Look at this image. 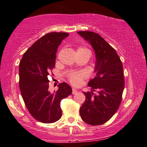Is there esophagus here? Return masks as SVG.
<instances>
[{
	"label": "esophagus",
	"mask_w": 147,
	"mask_h": 147,
	"mask_svg": "<svg viewBox=\"0 0 147 147\" xmlns=\"http://www.w3.org/2000/svg\"><path fill=\"white\" fill-rule=\"evenodd\" d=\"M72 93L73 94H77V93H78V90H76V89H75V88H72Z\"/></svg>",
	"instance_id": "34e87169"
}]
</instances>
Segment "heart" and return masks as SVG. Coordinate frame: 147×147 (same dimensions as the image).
<instances>
[{
  "label": "heart",
  "instance_id": "b5f03b06",
  "mask_svg": "<svg viewBox=\"0 0 147 147\" xmlns=\"http://www.w3.org/2000/svg\"><path fill=\"white\" fill-rule=\"evenodd\" d=\"M78 51H84V52H90L89 49L87 47H84V46H81L79 47L78 49ZM86 77L85 72H82V71H79V72H74L69 74L68 75V80H69V82L75 86H78L81 84L82 82L83 79Z\"/></svg>",
  "mask_w": 147,
  "mask_h": 147
}]
</instances>
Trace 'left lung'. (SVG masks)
<instances>
[{
	"label": "left lung",
	"mask_w": 147,
	"mask_h": 147,
	"mask_svg": "<svg viewBox=\"0 0 147 147\" xmlns=\"http://www.w3.org/2000/svg\"><path fill=\"white\" fill-rule=\"evenodd\" d=\"M78 33L95 52L96 77L87 85L98 92H84L86 99L80 107V116L87 124L101 125L112 118L121 104L124 88L122 63L115 49L99 34L91 31Z\"/></svg>",
	"instance_id": "obj_1"
}]
</instances>
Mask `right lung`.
<instances>
[{
    "label": "right lung",
    "instance_id": "add662e5",
    "mask_svg": "<svg viewBox=\"0 0 147 147\" xmlns=\"http://www.w3.org/2000/svg\"><path fill=\"white\" fill-rule=\"evenodd\" d=\"M68 35L67 32L46 34L28 49L19 65V86L25 105L35 119L45 124L61 118L60 102L72 94L66 82L59 84L58 90L51 92L47 78L55 67L57 47Z\"/></svg>",
    "mask_w": 147,
    "mask_h": 147
}]
</instances>
